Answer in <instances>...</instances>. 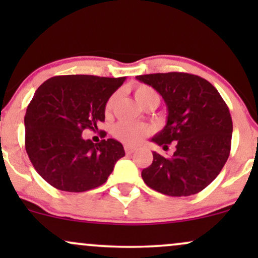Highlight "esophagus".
<instances>
[{"instance_id":"esophagus-1","label":"esophagus","mask_w":258,"mask_h":258,"mask_svg":"<svg viewBox=\"0 0 258 258\" xmlns=\"http://www.w3.org/2000/svg\"><path fill=\"white\" fill-rule=\"evenodd\" d=\"M136 150V148H133V147H131V146H125V152H126V154H132L133 152H135Z\"/></svg>"}]
</instances>
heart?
<instances>
[{
  "instance_id": "obj_1",
  "label": "heart",
  "mask_w": 258,
  "mask_h": 258,
  "mask_svg": "<svg viewBox=\"0 0 258 258\" xmlns=\"http://www.w3.org/2000/svg\"><path fill=\"white\" fill-rule=\"evenodd\" d=\"M135 97L137 99L139 104H144L147 100L152 98H159V94L154 88L149 87L147 85H139L135 90ZM115 99H116V94H112L110 98L108 99L105 104V111L110 112L112 106H114ZM152 132V128L149 126L143 125V123H131L121 121V122L116 123L112 128V133L119 141L123 142V143L130 144V146H136L139 142L142 141L147 135Z\"/></svg>"
}]
</instances>
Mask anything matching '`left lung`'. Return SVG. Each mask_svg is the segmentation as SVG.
<instances>
[{
	"mask_svg": "<svg viewBox=\"0 0 258 258\" xmlns=\"http://www.w3.org/2000/svg\"><path fill=\"white\" fill-rule=\"evenodd\" d=\"M152 86L167 106L166 125L152 142L167 149L171 158L153 152V162L142 171L148 186L170 197L199 193L214 180L228 160L233 122L218 91L200 76L186 73L136 76Z\"/></svg>",
	"mask_w": 258,
	"mask_h": 258,
	"instance_id": "1",
	"label": "left lung"
}]
</instances>
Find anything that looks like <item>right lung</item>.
<instances>
[{
    "label": "right lung",
    "instance_id": "add662e5",
    "mask_svg": "<svg viewBox=\"0 0 258 258\" xmlns=\"http://www.w3.org/2000/svg\"><path fill=\"white\" fill-rule=\"evenodd\" d=\"M125 80L64 75L37 88L24 117L25 149L47 183L82 193L106 182L117 160L125 156L122 144L112 138L94 144L82 138V132L98 130L106 102Z\"/></svg>",
    "mask_w": 258,
    "mask_h": 258
}]
</instances>
